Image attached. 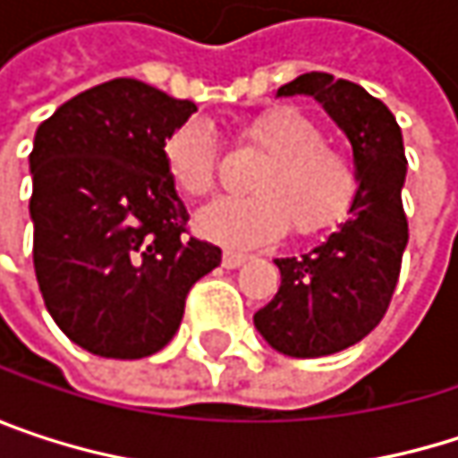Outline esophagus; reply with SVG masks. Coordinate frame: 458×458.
I'll return each mask as SVG.
<instances>
[{"label":"esophagus","instance_id":"1","mask_svg":"<svg viewBox=\"0 0 458 458\" xmlns=\"http://www.w3.org/2000/svg\"><path fill=\"white\" fill-rule=\"evenodd\" d=\"M246 262V254L243 251H235V249H225L223 251V265L225 267H238V265H243Z\"/></svg>","mask_w":458,"mask_h":458}]
</instances>
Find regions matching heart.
I'll list each match as a JSON object with an SVG mask.
<instances>
[{"label": "heart", "mask_w": 458, "mask_h": 458, "mask_svg": "<svg viewBox=\"0 0 458 458\" xmlns=\"http://www.w3.org/2000/svg\"><path fill=\"white\" fill-rule=\"evenodd\" d=\"M241 138L267 153L251 191L257 196L220 199L204 207L196 228L223 243H259L292 228L310 235L347 217L360 188L355 158L326 140L313 116L294 106H276L241 127ZM164 164L174 188L204 199L215 188L217 140L209 124L191 119L164 142Z\"/></svg>", "instance_id": "heart-1"}]
</instances>
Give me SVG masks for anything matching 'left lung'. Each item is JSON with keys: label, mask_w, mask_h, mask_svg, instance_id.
Segmentation results:
<instances>
[{"label": "left lung", "mask_w": 458, "mask_h": 458, "mask_svg": "<svg viewBox=\"0 0 458 458\" xmlns=\"http://www.w3.org/2000/svg\"><path fill=\"white\" fill-rule=\"evenodd\" d=\"M294 95L318 100L347 135L360 188L347 220L326 241L273 259L281 286L254 313V326L284 355L320 358L360 342L387 313L409 243L401 201L409 161L395 116L360 84L313 71L278 89V98Z\"/></svg>", "instance_id": "obj_1"}]
</instances>
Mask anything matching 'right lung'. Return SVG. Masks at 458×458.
Returning <instances> with one entry per match:
<instances>
[{"label":"right lung","mask_w":458,"mask_h":458,"mask_svg":"<svg viewBox=\"0 0 458 458\" xmlns=\"http://www.w3.org/2000/svg\"><path fill=\"white\" fill-rule=\"evenodd\" d=\"M196 106L138 79L63 103L34 135V270L60 331L100 358L135 360L169 344L191 286L223 259L185 238L188 212L164 142Z\"/></svg>","instance_id":"1"}]
</instances>
